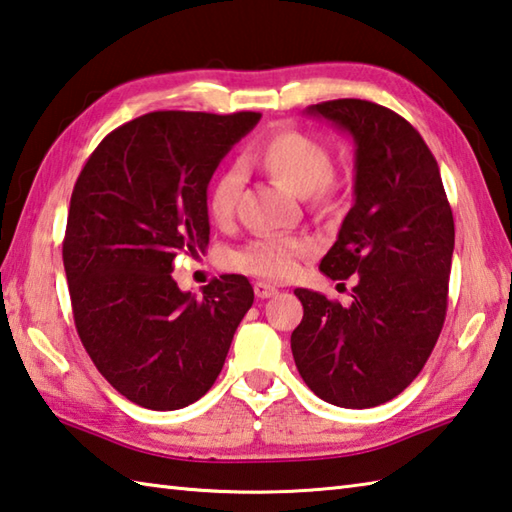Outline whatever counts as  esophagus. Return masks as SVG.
I'll list each match as a JSON object with an SVG mask.
<instances>
[{"instance_id": "esophagus-1", "label": "esophagus", "mask_w": 512, "mask_h": 512, "mask_svg": "<svg viewBox=\"0 0 512 512\" xmlns=\"http://www.w3.org/2000/svg\"><path fill=\"white\" fill-rule=\"evenodd\" d=\"M254 292H256L258 298H272V296L278 294V287L269 285V283H263V281H258V283H254Z\"/></svg>"}]
</instances>
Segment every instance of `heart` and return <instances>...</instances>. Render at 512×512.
Returning a JSON list of instances; mask_svg holds the SVG:
<instances>
[{
  "label": "heart",
  "instance_id": "heart-1",
  "mask_svg": "<svg viewBox=\"0 0 512 512\" xmlns=\"http://www.w3.org/2000/svg\"><path fill=\"white\" fill-rule=\"evenodd\" d=\"M249 160L263 167L296 196H314L321 207H332L330 178L334 162L330 149L321 140L296 129H278L256 144ZM243 182L245 176L240 165H229L218 173L209 189V214L216 223H227L234 216ZM307 254H312L310 240L263 236L238 249L231 265L240 272L285 281Z\"/></svg>",
  "mask_w": 512,
  "mask_h": 512
}]
</instances>
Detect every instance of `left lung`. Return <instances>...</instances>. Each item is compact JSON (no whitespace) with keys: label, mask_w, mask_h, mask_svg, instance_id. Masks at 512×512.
Instances as JSON below:
<instances>
[{"label":"left lung","mask_w":512,"mask_h":512,"mask_svg":"<svg viewBox=\"0 0 512 512\" xmlns=\"http://www.w3.org/2000/svg\"><path fill=\"white\" fill-rule=\"evenodd\" d=\"M354 140V205L321 260L332 281L356 274L352 305L294 289L303 321L292 354L316 397L374 408L417 379L448 307L455 220L435 156L419 131L368 100L307 106Z\"/></svg>","instance_id":"1"}]
</instances>
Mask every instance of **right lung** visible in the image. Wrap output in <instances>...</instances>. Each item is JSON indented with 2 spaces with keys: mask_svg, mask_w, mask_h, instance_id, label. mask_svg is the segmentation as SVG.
<instances>
[{
  "mask_svg": "<svg viewBox=\"0 0 512 512\" xmlns=\"http://www.w3.org/2000/svg\"><path fill=\"white\" fill-rule=\"evenodd\" d=\"M260 113L156 111L122 124L75 182L62 245L84 350L122 397L149 410L198 401L254 303L245 276L180 292V252L209 245L207 187Z\"/></svg>",
  "mask_w": 512,
  "mask_h": 512,
  "instance_id": "obj_1",
  "label": "right lung"
}]
</instances>
